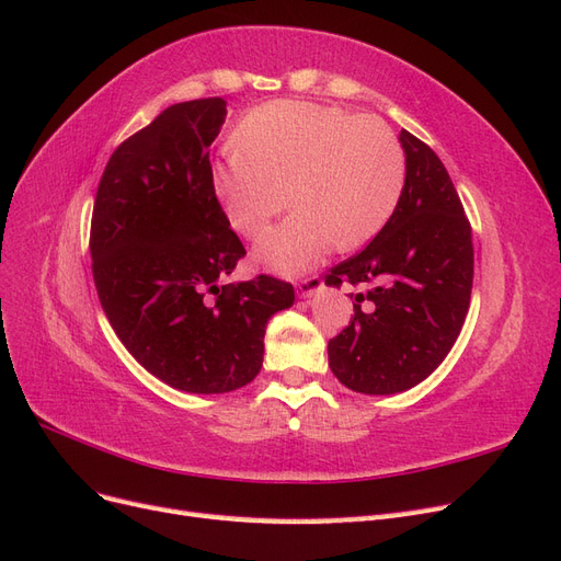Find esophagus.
I'll return each instance as SVG.
<instances>
[{"instance_id":"obj_1","label":"esophagus","mask_w":561,"mask_h":561,"mask_svg":"<svg viewBox=\"0 0 561 561\" xmlns=\"http://www.w3.org/2000/svg\"><path fill=\"white\" fill-rule=\"evenodd\" d=\"M320 287H322L320 276H309V278H304V280L297 283V295L307 299V297H313L320 290Z\"/></svg>"}]
</instances>
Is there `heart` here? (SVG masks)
<instances>
[{
  "label": "heart",
  "instance_id": "obj_1",
  "mask_svg": "<svg viewBox=\"0 0 561 561\" xmlns=\"http://www.w3.org/2000/svg\"><path fill=\"white\" fill-rule=\"evenodd\" d=\"M231 147L233 157L213 171L229 227L245 239L262 233L285 194L295 210L254 245V260L283 276L311 271L334 245H367L402 196L404 151L379 116L280 100L252 110Z\"/></svg>",
  "mask_w": 561,
  "mask_h": 561
}]
</instances>
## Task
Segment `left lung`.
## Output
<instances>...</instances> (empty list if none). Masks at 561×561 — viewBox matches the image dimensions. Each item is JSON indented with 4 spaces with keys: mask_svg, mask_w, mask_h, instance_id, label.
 Here are the masks:
<instances>
[{
    "mask_svg": "<svg viewBox=\"0 0 561 561\" xmlns=\"http://www.w3.org/2000/svg\"><path fill=\"white\" fill-rule=\"evenodd\" d=\"M404 186L393 217L365 250L336 264L328 285L351 283L353 318L328 344L334 377L355 393L393 396L447 358L470 307L472 231L435 151L400 133Z\"/></svg>",
    "mask_w": 561,
    "mask_h": 561,
    "instance_id": "obj_1",
    "label": "left lung"
}]
</instances>
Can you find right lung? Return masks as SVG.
<instances>
[{
  "label": "right lung",
  "instance_id": "right-lung-1",
  "mask_svg": "<svg viewBox=\"0 0 561 561\" xmlns=\"http://www.w3.org/2000/svg\"><path fill=\"white\" fill-rule=\"evenodd\" d=\"M222 98L163 110L114 149L100 178L91 260L116 336L149 375L186 393H229L260 375L268 318L295 287L227 283L245 248L213 194Z\"/></svg>",
  "mask_w": 561,
  "mask_h": 561
}]
</instances>
